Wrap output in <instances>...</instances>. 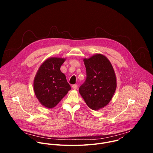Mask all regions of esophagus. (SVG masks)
Returning <instances> with one entry per match:
<instances>
[{
    "mask_svg": "<svg viewBox=\"0 0 153 153\" xmlns=\"http://www.w3.org/2000/svg\"><path fill=\"white\" fill-rule=\"evenodd\" d=\"M77 84H75V85H73V86H72V87H73V90H76L77 89Z\"/></svg>",
    "mask_w": 153,
    "mask_h": 153,
    "instance_id": "1",
    "label": "esophagus"
}]
</instances>
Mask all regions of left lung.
<instances>
[{"mask_svg":"<svg viewBox=\"0 0 153 153\" xmlns=\"http://www.w3.org/2000/svg\"><path fill=\"white\" fill-rule=\"evenodd\" d=\"M86 79L79 88V93L91 110L106 106L112 99L117 87V79L110 61L102 54L83 59Z\"/></svg>","mask_w":153,"mask_h":153,"instance_id":"obj_1","label":"left lung"}]
</instances>
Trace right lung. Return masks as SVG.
Here are the masks:
<instances>
[{
	"mask_svg": "<svg viewBox=\"0 0 153 153\" xmlns=\"http://www.w3.org/2000/svg\"><path fill=\"white\" fill-rule=\"evenodd\" d=\"M66 59L50 57L43 62L34 77L33 88L36 97L42 106L53 108L71 90L66 76L60 71Z\"/></svg>",
	"mask_w": 153,
	"mask_h": 153,
	"instance_id": "obj_1",
	"label": "right lung"
}]
</instances>
